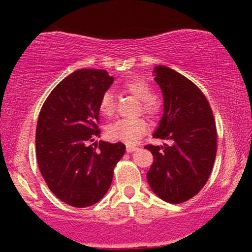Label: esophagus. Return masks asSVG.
<instances>
[{
	"label": "esophagus",
	"instance_id": "esophagus-1",
	"mask_svg": "<svg viewBox=\"0 0 252 252\" xmlns=\"http://www.w3.org/2000/svg\"><path fill=\"white\" fill-rule=\"evenodd\" d=\"M139 148L135 147V146H127L126 147V151L127 153H133V151H136Z\"/></svg>",
	"mask_w": 252,
	"mask_h": 252
}]
</instances>
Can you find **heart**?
<instances>
[{"label":"heart","mask_w":252,"mask_h":252,"mask_svg":"<svg viewBox=\"0 0 252 252\" xmlns=\"http://www.w3.org/2000/svg\"><path fill=\"white\" fill-rule=\"evenodd\" d=\"M123 89L127 94L141 101V109L150 117L157 116L160 112L161 105L159 99L153 96V89L146 81L140 79H130L123 84ZM98 109L102 115L111 116L115 111V99L110 92H105L101 96ZM149 125L142 118L120 119L111 124L106 129V134L113 141H119L127 144H134L147 134Z\"/></svg>","instance_id":"obj_1"}]
</instances>
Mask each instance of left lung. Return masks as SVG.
Here are the masks:
<instances>
[{"label":"left lung","mask_w":252,"mask_h":252,"mask_svg":"<svg viewBox=\"0 0 252 252\" xmlns=\"http://www.w3.org/2000/svg\"><path fill=\"white\" fill-rule=\"evenodd\" d=\"M153 73L164 98L163 117L154 137L171 144L144 147L154 156L147 179L158 197L178 204L194 197L211 174L216 124L208 99L189 79L164 65L155 66Z\"/></svg>","instance_id":"8db88e82"}]
</instances>
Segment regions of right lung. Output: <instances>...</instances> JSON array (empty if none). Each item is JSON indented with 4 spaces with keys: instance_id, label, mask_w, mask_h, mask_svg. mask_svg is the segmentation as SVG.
Returning <instances> with one entry per match:
<instances>
[{
    "instance_id": "right-lung-1",
    "label": "right lung",
    "mask_w": 252,
    "mask_h": 252,
    "mask_svg": "<svg viewBox=\"0 0 252 252\" xmlns=\"http://www.w3.org/2000/svg\"><path fill=\"white\" fill-rule=\"evenodd\" d=\"M113 77L78 70L61 81L41 109L35 148L41 174L53 194L74 208L97 203L109 190L113 168L125 154L122 142L99 141L98 103Z\"/></svg>"
}]
</instances>
